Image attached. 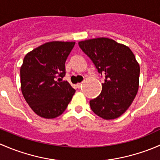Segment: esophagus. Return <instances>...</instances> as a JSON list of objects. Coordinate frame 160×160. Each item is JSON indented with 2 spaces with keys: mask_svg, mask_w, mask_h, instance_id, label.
<instances>
[{
  "mask_svg": "<svg viewBox=\"0 0 160 160\" xmlns=\"http://www.w3.org/2000/svg\"><path fill=\"white\" fill-rule=\"evenodd\" d=\"M81 86H82V83H77V88H81Z\"/></svg>",
  "mask_w": 160,
  "mask_h": 160,
  "instance_id": "34e87169",
  "label": "esophagus"
}]
</instances>
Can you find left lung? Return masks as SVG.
I'll return each instance as SVG.
<instances>
[{"label":"left lung","instance_id":"1","mask_svg":"<svg viewBox=\"0 0 160 160\" xmlns=\"http://www.w3.org/2000/svg\"><path fill=\"white\" fill-rule=\"evenodd\" d=\"M78 44L104 77L101 93L90 101V108L106 120L120 117L138 90L140 67L135 55L128 46L108 38L85 40Z\"/></svg>","mask_w":160,"mask_h":160}]
</instances>
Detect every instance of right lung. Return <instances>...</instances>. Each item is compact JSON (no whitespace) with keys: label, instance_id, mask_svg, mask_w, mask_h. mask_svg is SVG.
Segmentation results:
<instances>
[{"label":"right lung","instance_id":"1","mask_svg":"<svg viewBox=\"0 0 160 160\" xmlns=\"http://www.w3.org/2000/svg\"><path fill=\"white\" fill-rule=\"evenodd\" d=\"M74 42H46L26 54L20 69L21 88L32 111L44 118L64 112L76 90L67 81L65 62Z\"/></svg>","mask_w":160,"mask_h":160}]
</instances>
